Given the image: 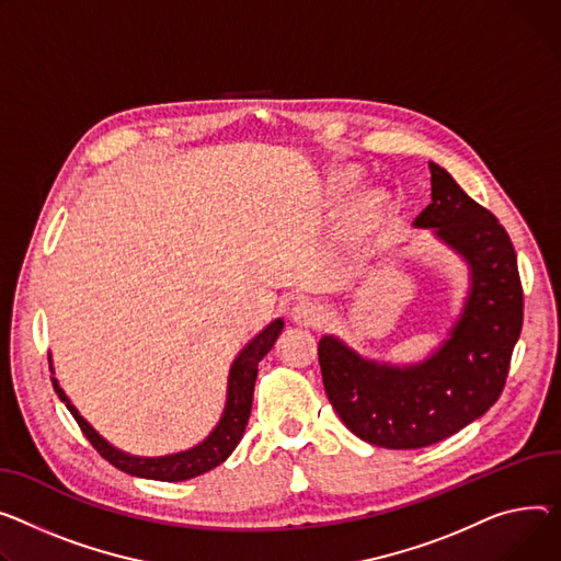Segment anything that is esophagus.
<instances>
[{
  "mask_svg": "<svg viewBox=\"0 0 561 561\" xmlns=\"http://www.w3.org/2000/svg\"><path fill=\"white\" fill-rule=\"evenodd\" d=\"M290 318L302 327H318L324 320V309L316 300H300L290 309Z\"/></svg>",
  "mask_w": 561,
  "mask_h": 561,
  "instance_id": "obj_1",
  "label": "esophagus"
}]
</instances>
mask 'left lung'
<instances>
[{"instance_id": "8db88e82", "label": "left lung", "mask_w": 561, "mask_h": 561, "mask_svg": "<svg viewBox=\"0 0 561 561\" xmlns=\"http://www.w3.org/2000/svg\"><path fill=\"white\" fill-rule=\"evenodd\" d=\"M431 205L415 218L456 250L471 286L460 318L439 350L410 365L367 360L322 335L324 392L343 424L386 449H422L482 417L505 388L524 324L516 252L499 218L469 198L451 173L428 164Z\"/></svg>"}]
</instances>
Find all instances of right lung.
<instances>
[{"label": "right lung", "instance_id": "right-lung-1", "mask_svg": "<svg viewBox=\"0 0 561 561\" xmlns=\"http://www.w3.org/2000/svg\"><path fill=\"white\" fill-rule=\"evenodd\" d=\"M282 329H284V320L282 318L273 320L264 331L254 335V339L241 350V354L234 358L232 369H230L228 401H226V410H222L220 422L207 435V439H203L198 446H194V449L180 451L173 456L137 458V456H128V454L115 449V446L107 444L79 415V410L71 405V401L67 399V394L62 392L58 381L51 379V383H54V390L60 397V401L67 405L73 420H77V424L81 426L83 435L101 454V458H105L112 467H117L137 478H151V480H164V482L190 480L201 473H207L209 469L218 467L220 462H226L230 458V454L237 449V444L241 442L243 431L248 426L250 410H252V392H254V381H256V371H259V360L273 350Z\"/></svg>", "mask_w": 561, "mask_h": 561}]
</instances>
